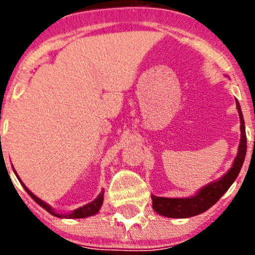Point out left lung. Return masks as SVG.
Segmentation results:
<instances>
[{
	"mask_svg": "<svg viewBox=\"0 0 255 255\" xmlns=\"http://www.w3.org/2000/svg\"><path fill=\"white\" fill-rule=\"evenodd\" d=\"M236 104H237L239 120H241V143H239L238 153L233 161L232 168L217 181H213L202 187L195 196L184 197V199H180V197L179 199H170V197H158L151 195L153 208L156 213L170 218H187L200 215V213L207 211L211 206H213L235 182L239 171H241L242 165H243L247 153L246 126H244L243 115H242L238 101H236Z\"/></svg>",
	"mask_w": 255,
	"mask_h": 255,
	"instance_id": "1",
	"label": "left lung"
}]
</instances>
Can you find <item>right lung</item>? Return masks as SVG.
<instances>
[{"mask_svg":"<svg viewBox=\"0 0 255 255\" xmlns=\"http://www.w3.org/2000/svg\"><path fill=\"white\" fill-rule=\"evenodd\" d=\"M14 173H16V171H14ZM16 175H17V174H16ZM17 177H18V175H17ZM18 180H19V182H20V184H22V186L24 187L25 191L28 192V195H29V196L32 197V199L34 200V201L37 202V204L39 205V206H42L43 208H44V210H47L49 213H51V215H53V216H55V217H60V218H85V217H89V216L96 215V213L100 211V208H101L102 202H104V192L105 191H104V190H102V191L100 192L99 196H97L96 199L94 200V201L90 202V204L85 205V206H82V207L76 208L75 211H73V212L69 213V215H60V213L55 212V211H54L53 208L49 206L48 204H45L44 201H42V200H40V199H38V197L35 196L34 194H32V192H30L29 190L27 189V186H25V185L23 184L22 180H20L19 177H18Z\"/></svg>","mask_w":255,"mask_h":255,"instance_id":"obj_1","label":"right lung"}]
</instances>
